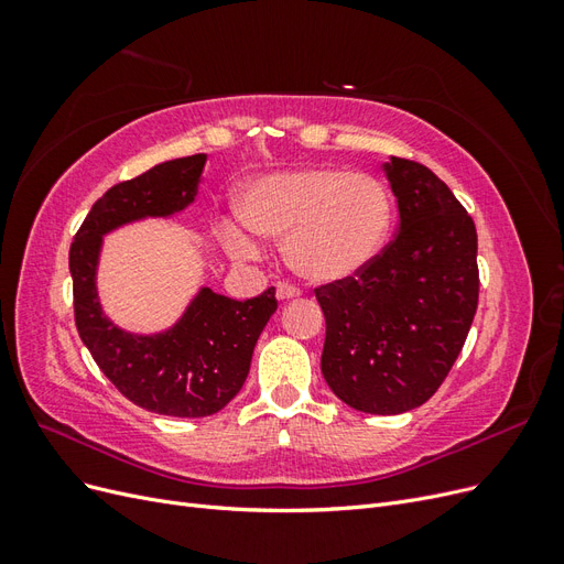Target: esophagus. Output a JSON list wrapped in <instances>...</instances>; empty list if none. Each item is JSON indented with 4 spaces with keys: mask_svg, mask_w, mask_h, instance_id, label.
Instances as JSON below:
<instances>
[{
    "mask_svg": "<svg viewBox=\"0 0 564 564\" xmlns=\"http://www.w3.org/2000/svg\"><path fill=\"white\" fill-rule=\"evenodd\" d=\"M275 294H278V301H292V299L301 296L299 289L294 284H289V282H278L275 284Z\"/></svg>",
    "mask_w": 564,
    "mask_h": 564,
    "instance_id": "34e87169",
    "label": "esophagus"
}]
</instances>
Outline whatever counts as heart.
Instances as JSON below:
<instances>
[{
    "instance_id": "heart-1",
    "label": "heart",
    "mask_w": 564,
    "mask_h": 564,
    "mask_svg": "<svg viewBox=\"0 0 564 564\" xmlns=\"http://www.w3.org/2000/svg\"><path fill=\"white\" fill-rule=\"evenodd\" d=\"M240 216L220 224V242L235 261L259 253L256 235L284 240L296 275L313 284L350 280L377 259L390 230V195L371 174L338 166H301L256 178L240 197Z\"/></svg>"
}]
</instances>
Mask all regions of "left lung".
Listing matches in <instances>:
<instances>
[{
    "mask_svg": "<svg viewBox=\"0 0 564 564\" xmlns=\"http://www.w3.org/2000/svg\"><path fill=\"white\" fill-rule=\"evenodd\" d=\"M400 230L360 275L315 289L327 322L322 377L365 414H404L433 398L477 311V232L429 166L381 164Z\"/></svg>",
    "mask_w": 564,
    "mask_h": 564,
    "instance_id": "left-lung-1",
    "label": "left lung"
}]
</instances>
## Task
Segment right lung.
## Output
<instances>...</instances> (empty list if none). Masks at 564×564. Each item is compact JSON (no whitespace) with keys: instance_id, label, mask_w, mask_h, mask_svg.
Here are the masks:
<instances>
[{"instance_id":"right-lung-1","label":"right lung","mask_w":564,"mask_h":564,"mask_svg":"<svg viewBox=\"0 0 564 564\" xmlns=\"http://www.w3.org/2000/svg\"><path fill=\"white\" fill-rule=\"evenodd\" d=\"M207 155L166 160L117 183L100 197L70 247L75 322L112 386L148 412L199 419L220 412L242 390L253 346L272 313L275 286L235 301L199 286L181 317L162 332L139 334L112 322L98 296L106 235L148 218H174L197 199Z\"/></svg>"}]
</instances>
